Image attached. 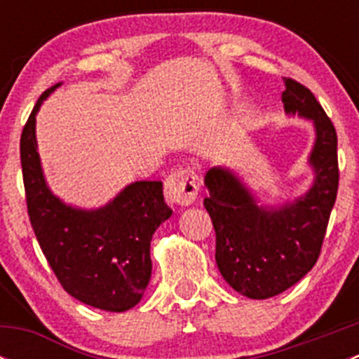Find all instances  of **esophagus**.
<instances>
[{"label":"esophagus","instance_id":"1","mask_svg":"<svg viewBox=\"0 0 359 359\" xmlns=\"http://www.w3.org/2000/svg\"><path fill=\"white\" fill-rule=\"evenodd\" d=\"M200 193V180L194 170L179 168L165 180V198L172 205L186 206L196 200Z\"/></svg>","mask_w":359,"mask_h":359}]
</instances>
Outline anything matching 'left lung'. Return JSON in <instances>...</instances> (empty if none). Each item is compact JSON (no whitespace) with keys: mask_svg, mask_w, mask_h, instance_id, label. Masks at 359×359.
Wrapping results in <instances>:
<instances>
[{"mask_svg":"<svg viewBox=\"0 0 359 359\" xmlns=\"http://www.w3.org/2000/svg\"><path fill=\"white\" fill-rule=\"evenodd\" d=\"M285 111L313 119L316 140L309 165L314 182L283 206H259L231 170L205 175L206 212L215 229V260L224 280L250 299H269L302 280L320 257L339 189L337 132L309 88L285 78Z\"/></svg>","mask_w":359,"mask_h":359,"instance_id":"8db88e82","label":"left lung"}]
</instances>
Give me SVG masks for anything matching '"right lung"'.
I'll use <instances>...</instances> for the list:
<instances>
[{
  "mask_svg": "<svg viewBox=\"0 0 359 359\" xmlns=\"http://www.w3.org/2000/svg\"><path fill=\"white\" fill-rule=\"evenodd\" d=\"M60 86L36 102L20 135L25 201L38 243L69 295L86 306L123 313L140 302L151 280V240L172 210L159 180L126 186L97 210L60 201L46 186L36 146V112Z\"/></svg>",
  "mask_w": 359,
  "mask_h": 359,
  "instance_id": "obj_1",
  "label": "right lung"
}]
</instances>
